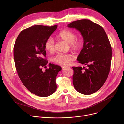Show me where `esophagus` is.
<instances>
[{"mask_svg": "<svg viewBox=\"0 0 124 124\" xmlns=\"http://www.w3.org/2000/svg\"><path fill=\"white\" fill-rule=\"evenodd\" d=\"M66 67H67V66H61L62 69H64V68H65Z\"/></svg>", "mask_w": 124, "mask_h": 124, "instance_id": "esophagus-1", "label": "esophagus"}]
</instances>
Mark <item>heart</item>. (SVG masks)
<instances>
[{
	"label": "heart",
	"instance_id": "obj_1",
	"mask_svg": "<svg viewBox=\"0 0 124 124\" xmlns=\"http://www.w3.org/2000/svg\"><path fill=\"white\" fill-rule=\"evenodd\" d=\"M57 37L69 44L70 48L75 50H81L84 46V41L82 38L77 39V34L74 32L69 29H64L60 31L57 34ZM45 47L49 52H52L54 50V42L51 38H48L45 43ZM74 56L71 54H59L53 58V61L60 65H66L70 61L74 60Z\"/></svg>",
	"mask_w": 124,
	"mask_h": 124
}]
</instances>
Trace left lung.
Returning <instances> with one entry per match:
<instances>
[{
  "label": "left lung",
  "mask_w": 124,
  "mask_h": 124,
  "mask_svg": "<svg viewBox=\"0 0 124 124\" xmlns=\"http://www.w3.org/2000/svg\"><path fill=\"white\" fill-rule=\"evenodd\" d=\"M68 27L76 28L82 35L84 46L77 60L87 67H73L74 87L81 94H93L102 86L110 72L112 58L110 42L103 28L89 20L73 22Z\"/></svg>",
  "instance_id": "left-lung-1"
}]
</instances>
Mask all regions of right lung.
Wrapping results in <instances>:
<instances>
[{"instance_id": "1", "label": "right lung", "mask_w": 124, "mask_h": 124, "mask_svg": "<svg viewBox=\"0 0 124 124\" xmlns=\"http://www.w3.org/2000/svg\"><path fill=\"white\" fill-rule=\"evenodd\" d=\"M52 26L34 25L21 31L14 46V58L16 71L28 91L39 97H46L56 90V78L61 70L59 66L49 64L46 58L45 43L57 28Z\"/></svg>"}]
</instances>
